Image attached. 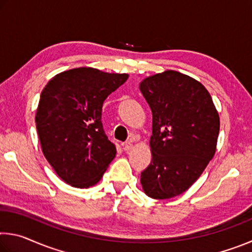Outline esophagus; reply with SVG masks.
<instances>
[{
    "mask_svg": "<svg viewBox=\"0 0 252 252\" xmlns=\"http://www.w3.org/2000/svg\"><path fill=\"white\" fill-rule=\"evenodd\" d=\"M132 148H133V144H132V142L123 143V150H125V151H129V150H131Z\"/></svg>",
    "mask_w": 252,
    "mask_h": 252,
    "instance_id": "1",
    "label": "esophagus"
}]
</instances>
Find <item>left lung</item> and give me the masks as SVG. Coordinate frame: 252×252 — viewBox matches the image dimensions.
Wrapping results in <instances>:
<instances>
[{
  "mask_svg": "<svg viewBox=\"0 0 252 252\" xmlns=\"http://www.w3.org/2000/svg\"><path fill=\"white\" fill-rule=\"evenodd\" d=\"M139 88L152 111V160L141 173L142 189L153 199L177 197L215 156L219 113L207 89L178 71L148 76Z\"/></svg>",
  "mask_w": 252,
  "mask_h": 252,
  "instance_id": "obj_1",
  "label": "left lung"
}]
</instances>
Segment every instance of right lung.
<instances>
[{"mask_svg": "<svg viewBox=\"0 0 252 252\" xmlns=\"http://www.w3.org/2000/svg\"><path fill=\"white\" fill-rule=\"evenodd\" d=\"M126 73L75 67L57 74L41 92L35 123L42 152L67 185H96L117 155L102 126V105Z\"/></svg>", "mask_w": 252, "mask_h": 252, "instance_id": "1", "label": "right lung"}]
</instances>
